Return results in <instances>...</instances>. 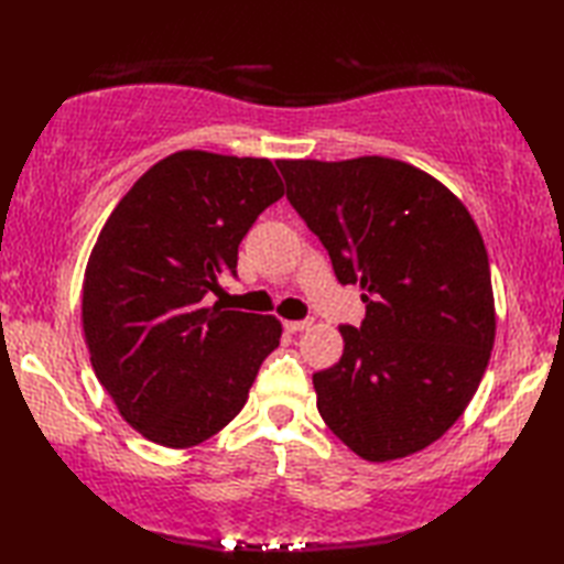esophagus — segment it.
I'll return each instance as SVG.
<instances>
[{"instance_id": "obj_1", "label": "esophagus", "mask_w": 564, "mask_h": 564, "mask_svg": "<svg viewBox=\"0 0 564 564\" xmlns=\"http://www.w3.org/2000/svg\"><path fill=\"white\" fill-rule=\"evenodd\" d=\"M283 327L289 332H303L313 327V319H285Z\"/></svg>"}]
</instances>
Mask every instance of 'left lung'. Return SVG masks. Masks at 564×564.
I'll use <instances>...</instances> for the list:
<instances>
[{
    "label": "left lung",
    "instance_id": "8db88e82",
    "mask_svg": "<svg viewBox=\"0 0 564 564\" xmlns=\"http://www.w3.org/2000/svg\"><path fill=\"white\" fill-rule=\"evenodd\" d=\"M275 164L339 283L364 291L361 327H339V364L313 376L322 419L370 463L424 451L470 404L495 346L492 275L473 215L400 160Z\"/></svg>",
    "mask_w": 564,
    "mask_h": 564
}]
</instances>
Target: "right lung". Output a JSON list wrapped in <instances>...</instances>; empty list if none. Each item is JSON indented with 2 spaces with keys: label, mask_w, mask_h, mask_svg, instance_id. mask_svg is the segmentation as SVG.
I'll use <instances>...</instances> for the list:
<instances>
[{
  "label": "right lung",
  "mask_w": 564,
  "mask_h": 564,
  "mask_svg": "<svg viewBox=\"0 0 564 564\" xmlns=\"http://www.w3.org/2000/svg\"><path fill=\"white\" fill-rule=\"evenodd\" d=\"M283 196L267 158L182 150L130 186L82 283L89 361L118 414L152 443L191 448L242 410L281 341L273 315L203 305L237 271V247Z\"/></svg>",
  "instance_id": "1"
}]
</instances>
